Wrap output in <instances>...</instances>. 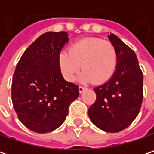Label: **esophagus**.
I'll list each match as a JSON object with an SVG mask.
<instances>
[{
    "label": "esophagus",
    "mask_w": 154,
    "mask_h": 154,
    "mask_svg": "<svg viewBox=\"0 0 154 154\" xmlns=\"http://www.w3.org/2000/svg\"><path fill=\"white\" fill-rule=\"evenodd\" d=\"M86 89V87L85 86H79V92H83Z\"/></svg>",
    "instance_id": "esophagus-1"
}]
</instances>
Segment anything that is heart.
<instances>
[{
	"label": "heart",
	"instance_id": "heart-1",
	"mask_svg": "<svg viewBox=\"0 0 154 154\" xmlns=\"http://www.w3.org/2000/svg\"><path fill=\"white\" fill-rule=\"evenodd\" d=\"M117 51L110 42L97 38L81 39L70 45L68 51H62L58 63L65 80L74 81L80 68V81L103 83L115 74L117 66Z\"/></svg>",
	"mask_w": 154,
	"mask_h": 154
}]
</instances>
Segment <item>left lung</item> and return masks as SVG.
<instances>
[{
    "mask_svg": "<svg viewBox=\"0 0 154 154\" xmlns=\"http://www.w3.org/2000/svg\"><path fill=\"white\" fill-rule=\"evenodd\" d=\"M117 51L115 74L95 87L96 101L88 109L92 122L109 133L128 127L139 114L143 100V74L134 51L115 34L108 36Z\"/></svg>",
    "mask_w": 154,
    "mask_h": 154,
    "instance_id": "1",
    "label": "left lung"
}]
</instances>
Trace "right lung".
<instances>
[{
    "label": "right lung",
    "instance_id": "obj_1",
    "mask_svg": "<svg viewBox=\"0 0 154 154\" xmlns=\"http://www.w3.org/2000/svg\"><path fill=\"white\" fill-rule=\"evenodd\" d=\"M68 42L65 32L42 34L23 53L12 81V101L20 121L36 133L59 128L79 86L64 80L58 56Z\"/></svg>",
    "mask_w": 154,
    "mask_h": 154
}]
</instances>
